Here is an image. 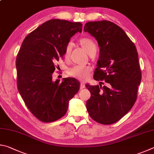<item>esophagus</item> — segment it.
<instances>
[{"label": "esophagus", "instance_id": "obj_1", "mask_svg": "<svg viewBox=\"0 0 154 154\" xmlns=\"http://www.w3.org/2000/svg\"><path fill=\"white\" fill-rule=\"evenodd\" d=\"M85 87V82H80V88H81V89H82V88H84Z\"/></svg>", "mask_w": 154, "mask_h": 154}]
</instances>
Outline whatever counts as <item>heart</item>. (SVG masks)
Returning <instances> with one entry per match:
<instances>
[{
  "instance_id": "b5f03b06",
  "label": "heart",
  "mask_w": 154,
  "mask_h": 154,
  "mask_svg": "<svg viewBox=\"0 0 154 154\" xmlns=\"http://www.w3.org/2000/svg\"><path fill=\"white\" fill-rule=\"evenodd\" d=\"M79 45L82 48L87 52L88 55H91L93 53H96L97 45L94 40L88 37H83L80 38L79 40ZM72 50V46L70 44L67 45L65 48L64 56L67 58L69 55ZM91 68L88 66H75L70 67L67 70V74L69 76H72L75 79L85 80L87 79L90 72Z\"/></svg>"
}]
</instances>
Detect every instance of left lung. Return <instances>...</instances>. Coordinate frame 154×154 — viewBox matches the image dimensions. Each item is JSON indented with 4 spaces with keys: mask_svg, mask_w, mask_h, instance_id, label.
<instances>
[{
    "mask_svg": "<svg viewBox=\"0 0 154 154\" xmlns=\"http://www.w3.org/2000/svg\"><path fill=\"white\" fill-rule=\"evenodd\" d=\"M84 30L95 38L99 47L94 79L106 82L103 87L85 85L91 93L87 111L97 122L112 125L127 114L137 100L141 80L138 53L125 31L112 21H90Z\"/></svg>",
    "mask_w": 154,
    "mask_h": 154,
    "instance_id": "1",
    "label": "left lung"
}]
</instances>
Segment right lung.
Instances as JSON below:
<instances>
[{
	"instance_id": "1",
	"label": "right lung",
	"mask_w": 154,
	"mask_h": 154,
	"mask_svg": "<svg viewBox=\"0 0 154 154\" xmlns=\"http://www.w3.org/2000/svg\"><path fill=\"white\" fill-rule=\"evenodd\" d=\"M82 24L55 19L46 21L23 40L16 58L17 89L24 103L43 122L66 114L70 99L80 89L73 78L53 80L55 63L63 58L70 38L82 32Z\"/></svg>"
}]
</instances>
